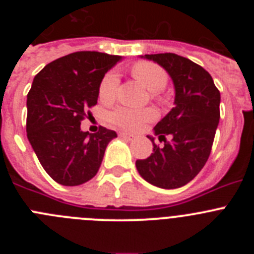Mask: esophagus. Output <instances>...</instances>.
<instances>
[{"mask_svg":"<svg viewBox=\"0 0 254 254\" xmlns=\"http://www.w3.org/2000/svg\"><path fill=\"white\" fill-rule=\"evenodd\" d=\"M120 136H121V137L126 138V140H133V137H134L133 134H131V133H126V132H121Z\"/></svg>","mask_w":254,"mask_h":254,"instance_id":"34e87169","label":"esophagus"}]
</instances>
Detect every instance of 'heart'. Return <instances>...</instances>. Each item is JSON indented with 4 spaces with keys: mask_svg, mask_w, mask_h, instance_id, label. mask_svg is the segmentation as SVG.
Returning <instances> with one entry per match:
<instances>
[{
    "mask_svg": "<svg viewBox=\"0 0 254 254\" xmlns=\"http://www.w3.org/2000/svg\"><path fill=\"white\" fill-rule=\"evenodd\" d=\"M133 77L140 81L143 86L150 90L154 96H158V91H161L168 82V73L161 66L147 61H141L134 64L131 68ZM118 87V75L114 71L108 72L102 78L99 85V99L104 103H109L116 98ZM156 112L152 108L118 107L108 114V120L112 125L126 129V131H138L150 121L155 120Z\"/></svg>",
    "mask_w": 254,
    "mask_h": 254,
    "instance_id": "b5f03b06",
    "label": "heart"
}]
</instances>
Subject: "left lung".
Listing matches in <instances>:
<instances>
[{
	"label": "left lung",
	"mask_w": 254,
	"mask_h": 254,
	"mask_svg": "<svg viewBox=\"0 0 254 254\" xmlns=\"http://www.w3.org/2000/svg\"><path fill=\"white\" fill-rule=\"evenodd\" d=\"M141 57L160 64L172 77L176 98L172 111L154 127L151 155L136 161L140 176L152 186L174 190L190 182L205 167L210 156L220 120V91L203 67L174 53ZM170 134L172 140L165 136Z\"/></svg>",
	"instance_id": "8db88e82"
}]
</instances>
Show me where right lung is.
I'll return each mask as SVG.
<instances>
[{"instance_id":"1","label":"right lung","mask_w":254,"mask_h":254,"mask_svg":"<svg viewBox=\"0 0 254 254\" xmlns=\"http://www.w3.org/2000/svg\"><path fill=\"white\" fill-rule=\"evenodd\" d=\"M121 58L75 52L47 64L33 80L26 99L28 140L42 167L60 185L80 186L95 177L107 145L117 137L105 127L89 133L80 125L87 108L98 102L102 78Z\"/></svg>"}]
</instances>
